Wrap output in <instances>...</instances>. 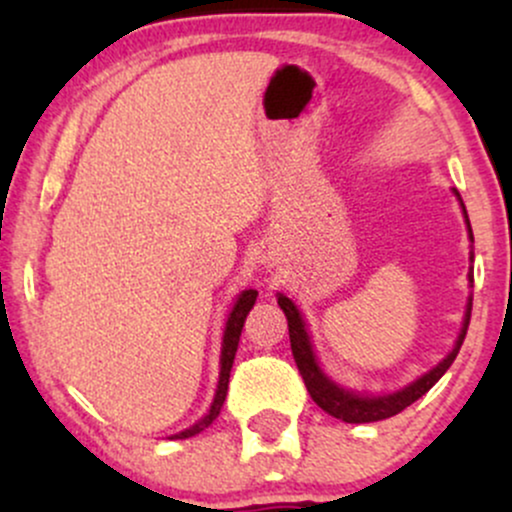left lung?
Returning <instances> with one entry per match:
<instances>
[{
	"mask_svg": "<svg viewBox=\"0 0 512 512\" xmlns=\"http://www.w3.org/2000/svg\"><path fill=\"white\" fill-rule=\"evenodd\" d=\"M452 195H455L457 202H460L464 223H467V238L469 243H472L469 245V262H474L472 223H469L467 209H464L460 192H457L455 187H452ZM467 281H469V289H472L474 267H469ZM276 303H279V308L284 310L286 320H289L291 351H293V358H296L298 370H301L303 383L308 387L310 397H313V402L322 411H327V414L334 416V419L346 421V424H373V421L390 419V416H395L399 411L407 409L409 404H414L419 397H424L426 392L431 390L440 378H443L445 370H448L452 366V361H455V356L460 354V346L464 342V334H467V327H469V315H472V291H469L467 305H464V315H462V327L460 332H457L455 344H452V349L445 354V358H440L436 366L428 368L426 373H421L419 378H414L411 383L397 387V390L361 392V390H354V387L337 383V380L322 368L320 358L315 354L313 337H310V327L308 322H305L301 308H298L289 296H284V293H276Z\"/></svg>",
	"mask_w": 512,
	"mask_h": 512,
	"instance_id": "8db88e82",
	"label": "left lung"
}]
</instances>
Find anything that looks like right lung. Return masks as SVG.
I'll list each match as a JSON object with an SVG mask.
<instances>
[{"mask_svg":"<svg viewBox=\"0 0 512 512\" xmlns=\"http://www.w3.org/2000/svg\"><path fill=\"white\" fill-rule=\"evenodd\" d=\"M257 301V291L255 289H245L238 293V298L233 301V308L228 310L226 325H223V337H221V354H219V380H216V390H214V399H211L207 414L202 419H197L195 424L182 428V431L168 436L170 440H182V438H192L197 433H202L204 428H209L214 424L216 416L221 414L223 402H226V392H228V378H231V368H233V358H236L238 351V342H240V332H243L245 317L252 310V305Z\"/></svg>","mask_w":512,"mask_h":512,"instance_id":"right-lung-1","label":"right lung"}]
</instances>
